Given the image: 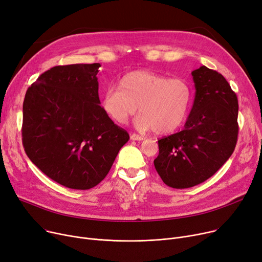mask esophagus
Listing matches in <instances>:
<instances>
[{
    "label": "esophagus",
    "mask_w": 262,
    "mask_h": 262,
    "mask_svg": "<svg viewBox=\"0 0 262 262\" xmlns=\"http://www.w3.org/2000/svg\"><path fill=\"white\" fill-rule=\"evenodd\" d=\"M130 139L135 140V141H140V140H143V137L137 135V134H132L130 135Z\"/></svg>",
    "instance_id": "34e87169"
}]
</instances>
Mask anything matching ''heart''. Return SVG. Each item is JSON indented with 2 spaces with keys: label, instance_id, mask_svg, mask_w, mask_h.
Here are the masks:
<instances>
[{
  "label": "heart",
  "instance_id": "b5f03b06",
  "mask_svg": "<svg viewBox=\"0 0 262 262\" xmlns=\"http://www.w3.org/2000/svg\"><path fill=\"white\" fill-rule=\"evenodd\" d=\"M193 102V88L182 77L137 70L123 75L118 88L107 89L102 96L104 112L119 124L138 110L135 120L140 130L154 129L157 135L176 132L185 123Z\"/></svg>",
  "mask_w": 262,
  "mask_h": 262
}]
</instances>
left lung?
Listing matches in <instances>:
<instances>
[{
	"mask_svg": "<svg viewBox=\"0 0 262 262\" xmlns=\"http://www.w3.org/2000/svg\"><path fill=\"white\" fill-rule=\"evenodd\" d=\"M192 76L195 98L185 128L158 140L154 160L162 182L175 189L208 180L231 156L238 140L239 105L228 81L205 66Z\"/></svg>",
	"mask_w": 262,
	"mask_h": 262,
	"instance_id": "left-lung-1",
	"label": "left lung"
}]
</instances>
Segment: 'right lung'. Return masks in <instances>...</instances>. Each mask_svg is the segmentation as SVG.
<instances>
[{"label": "right lung", "mask_w": 262, "mask_h": 262, "mask_svg": "<svg viewBox=\"0 0 262 262\" xmlns=\"http://www.w3.org/2000/svg\"><path fill=\"white\" fill-rule=\"evenodd\" d=\"M100 67H53L27 89L23 102L26 155L51 180L70 189L100 184L129 139L100 106Z\"/></svg>", "instance_id": "right-lung-1"}]
</instances>
